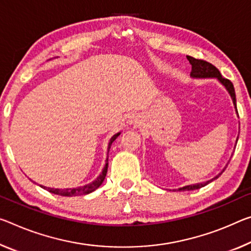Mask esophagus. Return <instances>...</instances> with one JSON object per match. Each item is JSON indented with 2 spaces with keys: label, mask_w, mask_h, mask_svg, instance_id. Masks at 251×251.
<instances>
[{
  "label": "esophagus",
  "mask_w": 251,
  "mask_h": 251,
  "mask_svg": "<svg viewBox=\"0 0 251 251\" xmlns=\"http://www.w3.org/2000/svg\"><path fill=\"white\" fill-rule=\"evenodd\" d=\"M135 122H136V119H135ZM130 123H133V121H130Z\"/></svg>",
  "instance_id": "34e87169"
}]
</instances>
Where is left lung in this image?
<instances>
[{
	"mask_svg": "<svg viewBox=\"0 0 251 251\" xmlns=\"http://www.w3.org/2000/svg\"><path fill=\"white\" fill-rule=\"evenodd\" d=\"M186 58H188V60L190 61L191 66H192V71H191V77L192 78H217L219 81H220L222 85L225 86V88L228 90V93L230 96L232 98V102H233V106L234 108H236L237 111V100H236V93H234V88H233V85L232 82L229 80V79H226L221 75L220 71H219L216 67L211 63L208 62V61H204V60H201V59H196L193 57H190V55H186ZM238 114V111H237ZM238 137H239V135H238ZM238 137H237V141H236V145H237V142H238ZM232 156V155H231ZM230 162V160H229ZM229 162L226 163V165L224 168V170L221 171L220 173L218 174L217 176H214L211 180L206 181V182H202V183H196V184H191V185H186V186H183V188L178 189V191H192V190H197V189H200V188H203L206 184H209L210 182H212L213 180H216L219 176H221L222 173L225 172V170L226 166H228Z\"/></svg>",
	"mask_w": 251,
	"mask_h": 251,
	"instance_id": "left-lung-1",
	"label": "left lung"
}]
</instances>
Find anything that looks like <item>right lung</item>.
Masks as SVG:
<instances>
[{"label": "right lung", "instance_id": "right-lung-1", "mask_svg": "<svg viewBox=\"0 0 251 251\" xmlns=\"http://www.w3.org/2000/svg\"><path fill=\"white\" fill-rule=\"evenodd\" d=\"M121 135V133H117L115 134L113 137L109 140L108 143V152L110 150V146L113 144V142L116 140V138ZM107 169H108V157L106 158V164H105V168L102 169L101 173L99 174V176L96 178V180L90 182L89 184H86V185H82V186H79V188H74V189H53V188H47V186H43L41 185L43 189H46L49 191L51 193H54V194H58V196H62V197H74V196H85V194H89L91 192H94L95 190L98 189L99 186L101 185V183L104 182L105 180V176L107 174Z\"/></svg>", "mask_w": 251, "mask_h": 251}]
</instances>
